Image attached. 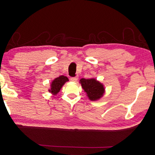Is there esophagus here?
I'll return each mask as SVG.
<instances>
[{
	"mask_svg": "<svg viewBox=\"0 0 155 155\" xmlns=\"http://www.w3.org/2000/svg\"><path fill=\"white\" fill-rule=\"evenodd\" d=\"M70 80H71L72 82H77V81H78V77H71V78H70Z\"/></svg>",
	"mask_w": 155,
	"mask_h": 155,
	"instance_id": "1",
	"label": "esophagus"
}]
</instances>
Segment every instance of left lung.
Segmentation results:
<instances>
[{
	"instance_id": "obj_1",
	"label": "left lung",
	"mask_w": 155,
	"mask_h": 155,
	"mask_svg": "<svg viewBox=\"0 0 155 155\" xmlns=\"http://www.w3.org/2000/svg\"><path fill=\"white\" fill-rule=\"evenodd\" d=\"M80 83L91 101H97L103 96L104 93V86L95 78H81Z\"/></svg>"
}]
</instances>
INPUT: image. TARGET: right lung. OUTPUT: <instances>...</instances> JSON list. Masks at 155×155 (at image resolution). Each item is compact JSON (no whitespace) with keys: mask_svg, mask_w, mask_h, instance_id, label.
I'll list each match as a JSON object with an SVG mask.
<instances>
[{"mask_svg":"<svg viewBox=\"0 0 155 155\" xmlns=\"http://www.w3.org/2000/svg\"><path fill=\"white\" fill-rule=\"evenodd\" d=\"M68 77H65V76H60V77H57L52 81L51 85V89L48 90L49 92L53 94V95H56L57 93L61 90L62 86L64 85L65 82L68 81Z\"/></svg>","mask_w":155,"mask_h":155,"instance_id":"right-lung-1","label":"right lung"}]
</instances>
